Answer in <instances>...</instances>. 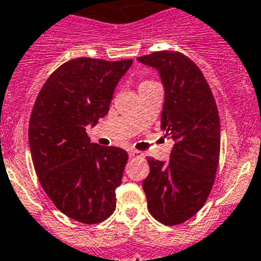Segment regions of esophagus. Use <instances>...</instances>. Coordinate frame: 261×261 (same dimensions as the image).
Returning <instances> with one entry per match:
<instances>
[{
    "label": "esophagus",
    "mask_w": 261,
    "mask_h": 261,
    "mask_svg": "<svg viewBox=\"0 0 261 261\" xmlns=\"http://www.w3.org/2000/svg\"><path fill=\"white\" fill-rule=\"evenodd\" d=\"M128 153H130V157H140V156H143L142 152L136 151V149H130V151H128Z\"/></svg>",
    "instance_id": "esophagus-1"
}]
</instances>
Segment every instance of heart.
Returning a JSON list of instances; mask_svg holds the SVG:
<instances>
[{
  "label": "heart",
  "instance_id": "1",
  "mask_svg": "<svg viewBox=\"0 0 261 261\" xmlns=\"http://www.w3.org/2000/svg\"><path fill=\"white\" fill-rule=\"evenodd\" d=\"M144 83H151V81H143L142 84H144Z\"/></svg>",
  "mask_w": 261,
  "mask_h": 261
}]
</instances>
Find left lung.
Returning <instances> with one entry per match:
<instances>
[{
    "instance_id": "1",
    "label": "left lung",
    "mask_w": 261,
    "mask_h": 261,
    "mask_svg": "<svg viewBox=\"0 0 261 261\" xmlns=\"http://www.w3.org/2000/svg\"><path fill=\"white\" fill-rule=\"evenodd\" d=\"M138 61L159 70L165 87L161 130L174 142L168 164L147 159L143 190L152 217L175 226L200 211L215 183L221 142L217 105L201 70L180 51H153Z\"/></svg>"
}]
</instances>
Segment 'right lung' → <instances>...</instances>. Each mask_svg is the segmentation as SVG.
I'll return each instance as SVG.
<instances>
[{"label":"right lung","mask_w":261,"mask_h":261,"mask_svg":"<svg viewBox=\"0 0 261 261\" xmlns=\"http://www.w3.org/2000/svg\"><path fill=\"white\" fill-rule=\"evenodd\" d=\"M133 60L74 58L51 72L31 112L28 140L40 185L67 217L86 225L116 210L128 154L91 144L87 125L109 112L114 88Z\"/></svg>","instance_id":"right-lung-1"}]
</instances>
